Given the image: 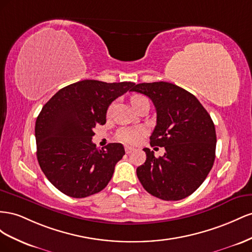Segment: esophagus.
Returning <instances> with one entry per match:
<instances>
[{
	"label": "esophagus",
	"mask_w": 252,
	"mask_h": 252,
	"mask_svg": "<svg viewBox=\"0 0 252 252\" xmlns=\"http://www.w3.org/2000/svg\"><path fill=\"white\" fill-rule=\"evenodd\" d=\"M126 154H130V153H132L133 151H134V148H132V147H130V146H126Z\"/></svg>",
	"instance_id": "obj_1"
}]
</instances>
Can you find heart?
Wrapping results in <instances>:
<instances>
[{"label": "heart", "mask_w": 252, "mask_h": 252, "mask_svg": "<svg viewBox=\"0 0 252 252\" xmlns=\"http://www.w3.org/2000/svg\"><path fill=\"white\" fill-rule=\"evenodd\" d=\"M143 96L135 95L131 98V103L133 107H135L138 103H140L143 100H146ZM114 109V104H111L107 109V115H110ZM146 134V130L141 126H131V127H122L118 131L117 137L120 141L126 143H137Z\"/></svg>", "instance_id": "1"}]
</instances>
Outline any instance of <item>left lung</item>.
Segmentation results:
<instances>
[{"mask_svg":"<svg viewBox=\"0 0 252 252\" xmlns=\"http://www.w3.org/2000/svg\"><path fill=\"white\" fill-rule=\"evenodd\" d=\"M137 92L152 100L157 114L151 146L164 147L163 156L143 149L146 162L136 170L142 187L163 200H179L204 183L213 166L217 147L214 124L191 93L169 82L139 83Z\"/></svg>","mask_w":252,"mask_h":252,"instance_id":"8db88e82","label":"left lung"}]
</instances>
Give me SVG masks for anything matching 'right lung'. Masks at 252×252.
<instances>
[{
    "mask_svg": "<svg viewBox=\"0 0 252 252\" xmlns=\"http://www.w3.org/2000/svg\"><path fill=\"white\" fill-rule=\"evenodd\" d=\"M135 83L82 80L50 98L35 121L34 136L40 168L66 195L82 198L103 190L115 166L125 155L121 143L96 148V125H104L107 107Z\"/></svg>",
    "mask_w": 252,
    "mask_h": 252,
    "instance_id": "add662e5",
    "label": "right lung"
}]
</instances>
